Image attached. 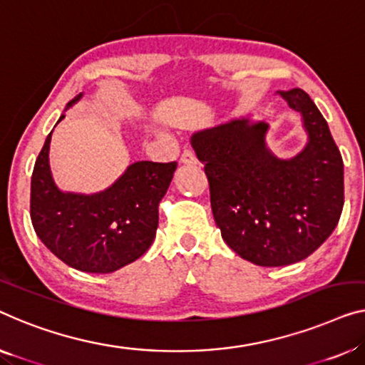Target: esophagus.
Listing matches in <instances>:
<instances>
[{
    "mask_svg": "<svg viewBox=\"0 0 365 365\" xmlns=\"http://www.w3.org/2000/svg\"><path fill=\"white\" fill-rule=\"evenodd\" d=\"M180 162L183 165H197V155L193 154L192 150H185L182 157H180Z\"/></svg>",
    "mask_w": 365,
    "mask_h": 365,
    "instance_id": "34e87169",
    "label": "esophagus"
}]
</instances>
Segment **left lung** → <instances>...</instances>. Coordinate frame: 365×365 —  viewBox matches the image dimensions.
<instances>
[{
    "mask_svg": "<svg viewBox=\"0 0 365 365\" xmlns=\"http://www.w3.org/2000/svg\"><path fill=\"white\" fill-rule=\"evenodd\" d=\"M279 93L302 113L308 134L292 159L272 154L265 144L269 124L251 118L192 135L222 239L262 267L307 259L338 226L344 205V165L323 114L302 88Z\"/></svg>",
    "mask_w": 365,
    "mask_h": 365,
    "instance_id": "1",
    "label": "left lung"
}]
</instances>
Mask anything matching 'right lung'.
I'll list each match as a JSON object with an SVG mask.
<instances>
[{
  "instance_id": "right-lung-1",
  "label": "right lung",
  "mask_w": 365,
  "mask_h": 365,
  "mask_svg": "<svg viewBox=\"0 0 365 365\" xmlns=\"http://www.w3.org/2000/svg\"><path fill=\"white\" fill-rule=\"evenodd\" d=\"M80 98L81 93L67 108ZM63 118L62 114L58 123ZM51 138L52 133L37 155L31 178V221L36 235L62 262L81 272L110 274L134 262L154 241L159 203L177 162H134L100 193L62 192L48 165Z\"/></svg>"
}]
</instances>
